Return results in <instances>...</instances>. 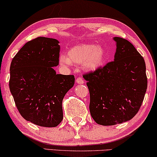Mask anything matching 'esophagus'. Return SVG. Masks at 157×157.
<instances>
[{
    "mask_svg": "<svg viewBox=\"0 0 157 157\" xmlns=\"http://www.w3.org/2000/svg\"><path fill=\"white\" fill-rule=\"evenodd\" d=\"M76 82L79 85H82V84L84 83V79L82 78H78L76 79Z\"/></svg>",
    "mask_w": 157,
    "mask_h": 157,
    "instance_id": "34e87169",
    "label": "esophagus"
}]
</instances>
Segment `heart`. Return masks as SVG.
Instances as JSON below:
<instances>
[{
    "mask_svg": "<svg viewBox=\"0 0 157 157\" xmlns=\"http://www.w3.org/2000/svg\"><path fill=\"white\" fill-rule=\"evenodd\" d=\"M105 50L94 44H79L70 48L67 56L60 55L58 61L62 67H69L73 64H81L84 70L94 71L101 67L105 60Z\"/></svg>",
    "mask_w": 157,
    "mask_h": 157,
    "instance_id": "obj_1",
    "label": "heart"
}]
</instances>
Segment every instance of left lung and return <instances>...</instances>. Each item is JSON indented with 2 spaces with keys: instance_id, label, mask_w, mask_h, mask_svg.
Segmentation results:
<instances>
[{
  "instance_id": "obj_1",
  "label": "left lung",
  "mask_w": 157,
  "mask_h": 157,
  "mask_svg": "<svg viewBox=\"0 0 157 157\" xmlns=\"http://www.w3.org/2000/svg\"><path fill=\"white\" fill-rule=\"evenodd\" d=\"M114 61L84 75L90 91V111L98 124L111 126L132 120L147 88L144 59L127 40L114 37Z\"/></svg>"
}]
</instances>
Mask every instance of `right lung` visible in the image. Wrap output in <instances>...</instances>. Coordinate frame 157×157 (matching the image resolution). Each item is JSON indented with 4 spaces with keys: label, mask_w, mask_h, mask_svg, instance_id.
Returning a JSON list of instances; mask_svg holds the SVG:
<instances>
[{
    "label": "right lung",
    "mask_w": 157,
    "mask_h": 157,
    "mask_svg": "<svg viewBox=\"0 0 157 157\" xmlns=\"http://www.w3.org/2000/svg\"><path fill=\"white\" fill-rule=\"evenodd\" d=\"M59 41L39 37L26 43L12 59L9 87L20 114L45 127H57L63 119L62 102L73 87L74 75L57 74Z\"/></svg>",
    "instance_id": "right-lung-1"
}]
</instances>
